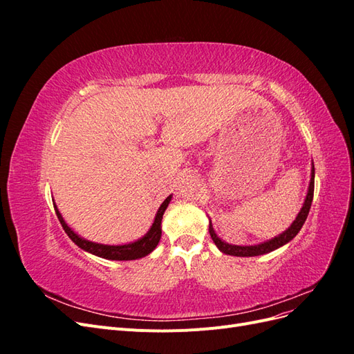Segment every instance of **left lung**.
Listing matches in <instances>:
<instances>
[{"instance_id":"left-lung-1","label":"left lung","mask_w":354,"mask_h":354,"mask_svg":"<svg viewBox=\"0 0 354 354\" xmlns=\"http://www.w3.org/2000/svg\"><path fill=\"white\" fill-rule=\"evenodd\" d=\"M313 192H315V165L312 164V173H310V183H308V190H307V195L304 199V203L301 209L297 214L295 220L292 221L291 226H289L285 232H282L281 234H277V236L261 242V243H257V245H232L224 242L221 238H218V234L214 230L211 220H209V234L214 241V243L217 245V248L223 252V254H227V255H233V257H257V255H263V254H269L277 248H281V246L286 245L289 241H292L297 233L301 230L303 224L308 216V211L310 207H312V201H313Z\"/></svg>"}]
</instances>
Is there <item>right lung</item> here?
<instances>
[{
	"instance_id": "obj_1",
	"label": "right lung",
	"mask_w": 354,
	"mask_h": 354,
	"mask_svg": "<svg viewBox=\"0 0 354 354\" xmlns=\"http://www.w3.org/2000/svg\"><path fill=\"white\" fill-rule=\"evenodd\" d=\"M171 198H173V195H169L162 203H160V207L156 212L152 226H151V229L147 230L145 236H142L140 239H137V241L124 243V245H104V243H99V242H91L88 239L80 236L77 232H73L68 226V223L65 221V218L62 217V214H60V211L56 205V202H53V205H55L57 218L62 224L63 230L66 232V234L72 239V242L75 245H78L81 250L87 251L93 255L102 257V259H106V260L130 261V260L143 259V257H146L147 254H151L158 246V243L160 241V234H162V226H160V223H162V216H164V212L168 207Z\"/></svg>"
}]
</instances>
